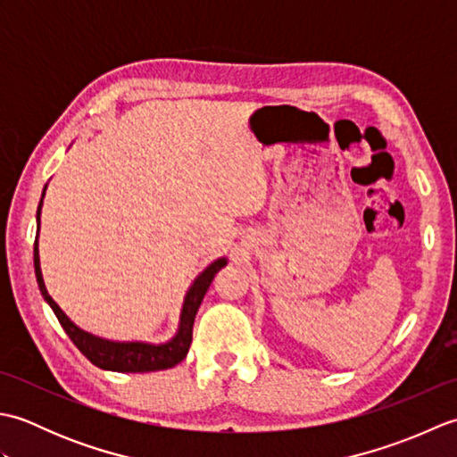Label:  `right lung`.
Returning <instances> with one entry per match:
<instances>
[{"instance_id":"obj_1","label":"right lung","mask_w":457,"mask_h":457,"mask_svg":"<svg viewBox=\"0 0 457 457\" xmlns=\"http://www.w3.org/2000/svg\"><path fill=\"white\" fill-rule=\"evenodd\" d=\"M45 196V192H43ZM41 206L43 200L38 202L37 208V226L41 221ZM33 261H35V277L38 288H41V295L45 300L51 304L53 312L56 314L58 322L64 328L68 337L72 339V344L80 349V352L90 359V361L100 367L108 369V371H120V373H147V371H161V369H170L179 365L184 357L188 353V347L192 344V326L194 318H196L198 308L202 304L204 295L208 293L213 277H216L218 270L226 265V259H218L216 263H212L204 273L194 280L192 288L188 290L187 300H184L182 316H180V328L177 337L172 342L164 345H147V344H113V342H104L100 337H94L90 334L82 332L80 328H76L71 320L66 318L51 295L46 293L43 275H41V265H38V247L35 239L33 247Z\"/></svg>"}]
</instances>
